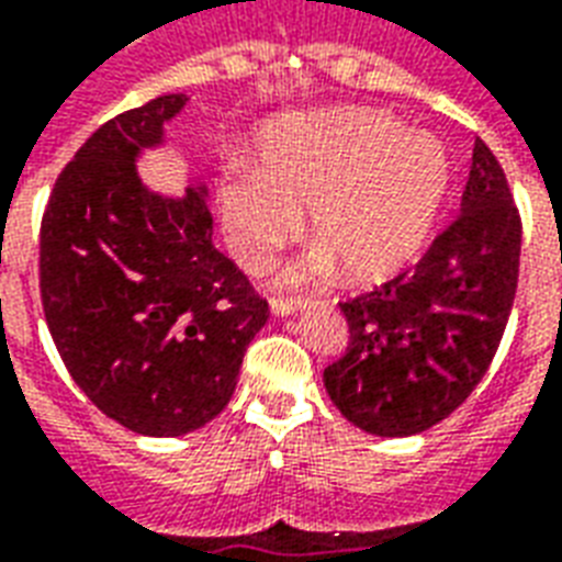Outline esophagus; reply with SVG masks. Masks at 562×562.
I'll return each mask as SVG.
<instances>
[{"mask_svg": "<svg viewBox=\"0 0 562 562\" xmlns=\"http://www.w3.org/2000/svg\"><path fill=\"white\" fill-rule=\"evenodd\" d=\"M271 310L273 315H294L297 310H303V297H273Z\"/></svg>", "mask_w": 562, "mask_h": 562, "instance_id": "34e87169", "label": "esophagus"}]
</instances>
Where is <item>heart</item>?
<instances>
[{"instance_id":"1","label":"heart","mask_w":562,"mask_h":562,"mask_svg":"<svg viewBox=\"0 0 562 562\" xmlns=\"http://www.w3.org/2000/svg\"><path fill=\"white\" fill-rule=\"evenodd\" d=\"M451 182L448 149L430 132H406L383 111H327L268 132L262 165L226 167L217 196L235 256L250 271L271 262L310 210L312 235L353 282L404 268L434 226ZM315 252L306 271H324Z\"/></svg>"}]
</instances>
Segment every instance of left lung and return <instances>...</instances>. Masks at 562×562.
<instances>
[{"mask_svg":"<svg viewBox=\"0 0 562 562\" xmlns=\"http://www.w3.org/2000/svg\"><path fill=\"white\" fill-rule=\"evenodd\" d=\"M519 256V205L477 138L460 214L418 262L338 303L350 338L324 385L341 415L374 436H413L448 418L495 359Z\"/></svg>","mask_w":562,"mask_h":562,"instance_id":"1","label":"left lung"}]
</instances>
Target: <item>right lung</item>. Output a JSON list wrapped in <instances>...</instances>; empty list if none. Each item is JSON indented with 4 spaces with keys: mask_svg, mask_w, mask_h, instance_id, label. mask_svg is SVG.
Instances as JSON below:
<instances>
[{
    "mask_svg": "<svg viewBox=\"0 0 562 562\" xmlns=\"http://www.w3.org/2000/svg\"><path fill=\"white\" fill-rule=\"evenodd\" d=\"M188 97L105 120L64 165L41 221L46 327L93 406L144 436L191 434L224 413L268 300L214 250L200 188H140L135 153Z\"/></svg>",
    "mask_w": 562,
    "mask_h": 562,
    "instance_id": "1",
    "label": "right lung"
}]
</instances>
